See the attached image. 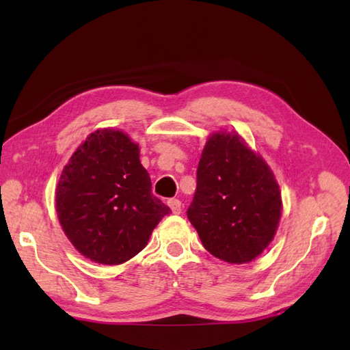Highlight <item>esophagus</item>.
<instances>
[{
  "label": "esophagus",
  "mask_w": 350,
  "mask_h": 350,
  "mask_svg": "<svg viewBox=\"0 0 350 350\" xmlns=\"http://www.w3.org/2000/svg\"><path fill=\"white\" fill-rule=\"evenodd\" d=\"M167 206L171 207L174 215H179V213H181V211H183V203H181V201H179L178 198L167 200Z\"/></svg>",
  "instance_id": "1"
}]
</instances>
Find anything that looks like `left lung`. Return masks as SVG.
I'll return each instance as SVG.
<instances>
[{"label": "left lung", "mask_w": 350, "mask_h": 350, "mask_svg": "<svg viewBox=\"0 0 350 350\" xmlns=\"http://www.w3.org/2000/svg\"><path fill=\"white\" fill-rule=\"evenodd\" d=\"M187 216L215 257L250 262L267 248L282 216L279 185L264 159L238 134H211L197 167Z\"/></svg>", "instance_id": "obj_1"}]
</instances>
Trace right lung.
<instances>
[{
    "instance_id": "1",
    "label": "right lung",
    "mask_w": 350,
    "mask_h": 350,
    "mask_svg": "<svg viewBox=\"0 0 350 350\" xmlns=\"http://www.w3.org/2000/svg\"><path fill=\"white\" fill-rule=\"evenodd\" d=\"M139 144L118 130L92 133L70 157L57 187L62 230L84 257L121 264L137 256L171 208L152 193Z\"/></svg>"
}]
</instances>
